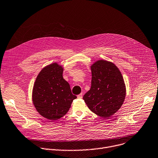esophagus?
Masks as SVG:
<instances>
[{
  "label": "esophagus",
  "mask_w": 158,
  "mask_h": 158,
  "mask_svg": "<svg viewBox=\"0 0 158 158\" xmlns=\"http://www.w3.org/2000/svg\"><path fill=\"white\" fill-rule=\"evenodd\" d=\"M77 98H82V93H80L79 94H78Z\"/></svg>",
  "instance_id": "1"
}]
</instances>
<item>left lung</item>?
Returning <instances> with one entry per match:
<instances>
[{
	"label": "left lung",
	"instance_id": "left-lung-1",
	"mask_svg": "<svg viewBox=\"0 0 158 158\" xmlns=\"http://www.w3.org/2000/svg\"><path fill=\"white\" fill-rule=\"evenodd\" d=\"M91 86L84 95L88 108L99 116L110 118L121 107L126 96L122 74L113 63L98 60L91 67Z\"/></svg>",
	"mask_w": 158,
	"mask_h": 158
}]
</instances>
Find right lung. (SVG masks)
<instances>
[{"label":"right lung","instance_id":"add662e5","mask_svg":"<svg viewBox=\"0 0 158 158\" xmlns=\"http://www.w3.org/2000/svg\"><path fill=\"white\" fill-rule=\"evenodd\" d=\"M62 74L63 68L54 63L40 72L34 85V106L42 116L51 121L65 115L77 98Z\"/></svg>","mask_w":158,"mask_h":158}]
</instances>
